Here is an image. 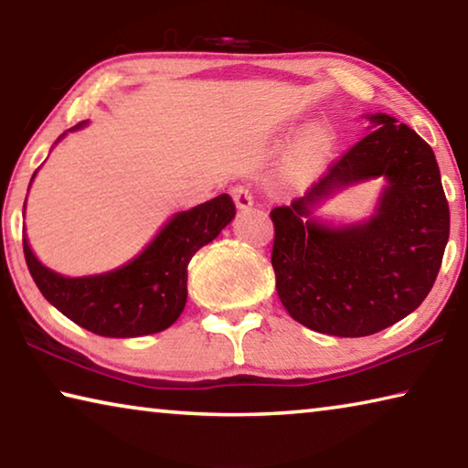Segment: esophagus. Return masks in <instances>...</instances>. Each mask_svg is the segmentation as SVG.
Segmentation results:
<instances>
[{
    "mask_svg": "<svg viewBox=\"0 0 468 468\" xmlns=\"http://www.w3.org/2000/svg\"><path fill=\"white\" fill-rule=\"evenodd\" d=\"M231 196L233 200L237 204V208H250V206L253 204V194H251V187L245 186V184H239V186H233L231 187Z\"/></svg>",
    "mask_w": 468,
    "mask_h": 468,
    "instance_id": "obj_1",
    "label": "esophagus"
}]
</instances>
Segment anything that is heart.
Wrapping results in <instances>:
<instances>
[{
    "instance_id": "heart-1",
    "label": "heart",
    "mask_w": 468,
    "mask_h": 468,
    "mask_svg": "<svg viewBox=\"0 0 468 468\" xmlns=\"http://www.w3.org/2000/svg\"><path fill=\"white\" fill-rule=\"evenodd\" d=\"M318 142H322V140H320V138H318Z\"/></svg>"
}]
</instances>
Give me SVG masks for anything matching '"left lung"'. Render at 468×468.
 I'll return each instance as SVG.
<instances>
[{
	"instance_id": "obj_1",
	"label": "left lung",
	"mask_w": 468,
	"mask_h": 468,
	"mask_svg": "<svg viewBox=\"0 0 468 468\" xmlns=\"http://www.w3.org/2000/svg\"><path fill=\"white\" fill-rule=\"evenodd\" d=\"M291 206L271 212L276 291L292 320L330 336H369L415 312L431 291L450 235V208L431 146L390 115ZM384 175L378 215L328 229L305 221L322 197Z\"/></svg>"
}]
</instances>
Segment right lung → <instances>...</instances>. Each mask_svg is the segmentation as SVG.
<instances>
[{
  "instance_id": "right-lung-1",
  "label": "right lung",
  "mask_w": 468,
  "mask_h": 468,
  "mask_svg": "<svg viewBox=\"0 0 468 468\" xmlns=\"http://www.w3.org/2000/svg\"><path fill=\"white\" fill-rule=\"evenodd\" d=\"M76 128L82 123L72 130ZM233 217L231 196L220 194L173 217L130 264L82 279H66L43 266L30 251L27 237L22 245L38 291L66 318L99 336L133 338L161 332L179 318L187 299L189 260Z\"/></svg>"
}]
</instances>
